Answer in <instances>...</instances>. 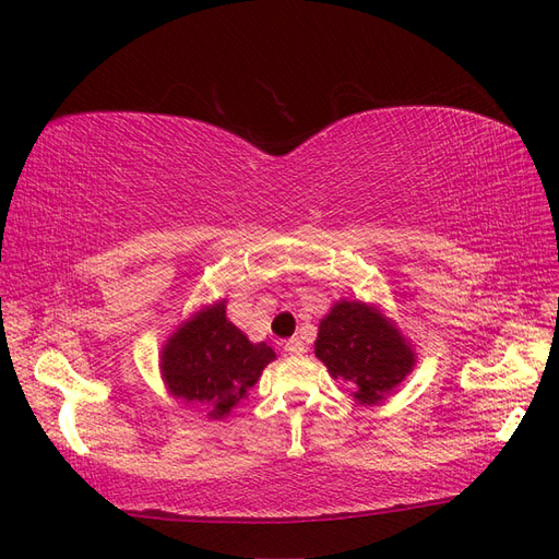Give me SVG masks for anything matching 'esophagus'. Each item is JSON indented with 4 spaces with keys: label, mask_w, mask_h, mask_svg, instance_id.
<instances>
[{
    "label": "esophagus",
    "mask_w": 559,
    "mask_h": 559,
    "mask_svg": "<svg viewBox=\"0 0 559 559\" xmlns=\"http://www.w3.org/2000/svg\"><path fill=\"white\" fill-rule=\"evenodd\" d=\"M284 352L292 354V357H300V354H306V343H302L300 337H289V341L284 343Z\"/></svg>",
    "instance_id": "esophagus-1"
}]
</instances>
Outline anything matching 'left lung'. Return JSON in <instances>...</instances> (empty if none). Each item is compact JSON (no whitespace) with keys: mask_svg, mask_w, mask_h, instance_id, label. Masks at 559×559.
Returning <instances> with one entry per match:
<instances>
[{"mask_svg":"<svg viewBox=\"0 0 559 559\" xmlns=\"http://www.w3.org/2000/svg\"><path fill=\"white\" fill-rule=\"evenodd\" d=\"M317 359L361 405H378L415 366V352L376 306L337 300L319 321Z\"/></svg>","mask_w":559,"mask_h":559,"instance_id":"1","label":"left lung"}]
</instances>
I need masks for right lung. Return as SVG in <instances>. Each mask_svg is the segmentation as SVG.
Segmentation results:
<instances>
[{
	"mask_svg": "<svg viewBox=\"0 0 559 559\" xmlns=\"http://www.w3.org/2000/svg\"><path fill=\"white\" fill-rule=\"evenodd\" d=\"M273 359V347L251 343L228 321L226 300H218L167 337L160 370L175 399L205 405L212 419H222L247 396V389L257 384Z\"/></svg>",
	"mask_w": 559,
	"mask_h": 559,
	"instance_id": "right-lung-1",
	"label": "right lung"
}]
</instances>
